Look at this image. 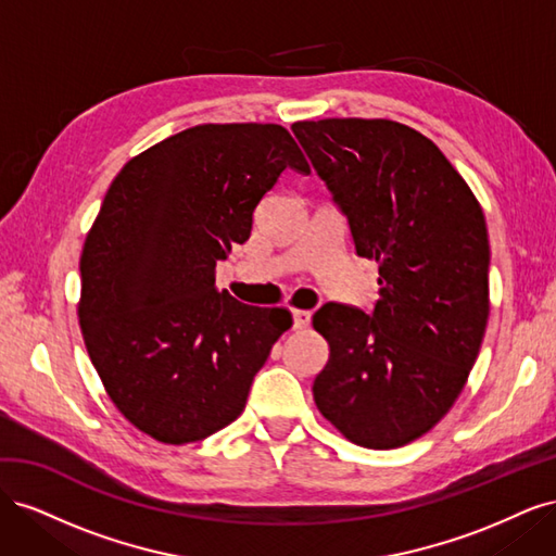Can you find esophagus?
<instances>
[{"mask_svg": "<svg viewBox=\"0 0 556 556\" xmlns=\"http://www.w3.org/2000/svg\"><path fill=\"white\" fill-rule=\"evenodd\" d=\"M311 323V313L308 311H292V327L294 331L306 329Z\"/></svg>", "mask_w": 556, "mask_h": 556, "instance_id": "1", "label": "esophagus"}]
</instances>
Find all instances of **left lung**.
<instances>
[{"label": "left lung", "instance_id": "1", "mask_svg": "<svg viewBox=\"0 0 556 556\" xmlns=\"http://www.w3.org/2000/svg\"><path fill=\"white\" fill-rule=\"evenodd\" d=\"M292 131L380 274L371 315L341 304L313 315L329 343L315 406L362 447L408 445L441 422L478 359L490 317L484 213L408 125L327 117Z\"/></svg>", "mask_w": 556, "mask_h": 556}]
</instances>
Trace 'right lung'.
<instances>
[{"instance_id": "obj_1", "label": "right lung", "mask_w": 556, "mask_h": 556, "mask_svg": "<svg viewBox=\"0 0 556 556\" xmlns=\"http://www.w3.org/2000/svg\"><path fill=\"white\" fill-rule=\"evenodd\" d=\"M288 166L311 174L280 125H197L113 178L83 245L78 323L109 399L150 439L185 445L231 425L292 327L290 311L215 288Z\"/></svg>"}]
</instances>
